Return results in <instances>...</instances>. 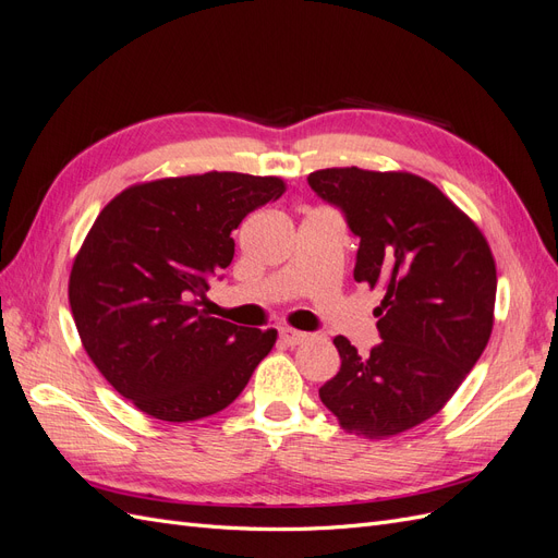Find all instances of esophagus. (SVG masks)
<instances>
[{"mask_svg":"<svg viewBox=\"0 0 558 558\" xmlns=\"http://www.w3.org/2000/svg\"><path fill=\"white\" fill-rule=\"evenodd\" d=\"M279 337H281L283 344L295 347V344H300V342H305L310 335L302 332V330H295V328H279Z\"/></svg>","mask_w":558,"mask_h":558,"instance_id":"obj_1","label":"esophagus"}]
</instances>
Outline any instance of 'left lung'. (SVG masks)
Wrapping results in <instances>:
<instances>
[{"label": "left lung", "mask_w": 558, "mask_h": 558, "mask_svg": "<svg viewBox=\"0 0 558 558\" xmlns=\"http://www.w3.org/2000/svg\"><path fill=\"white\" fill-rule=\"evenodd\" d=\"M359 238L353 279L381 289V342L359 356L337 335L340 373L318 388L347 433L381 440L440 412L494 330L496 260L472 218L410 172L330 167L307 177Z\"/></svg>", "instance_id": "obj_1"}]
</instances>
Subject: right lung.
Wrapping results in <instances>:
<instances>
[{"instance_id":"1","label":"right lung","mask_w":558,"mask_h":558,"mask_svg":"<svg viewBox=\"0 0 558 558\" xmlns=\"http://www.w3.org/2000/svg\"><path fill=\"white\" fill-rule=\"evenodd\" d=\"M279 177L207 172L134 183L99 211L70 275L74 324L95 367L144 414L197 421L226 410L277 330L197 310L232 263L230 232L279 199Z\"/></svg>"}]
</instances>
